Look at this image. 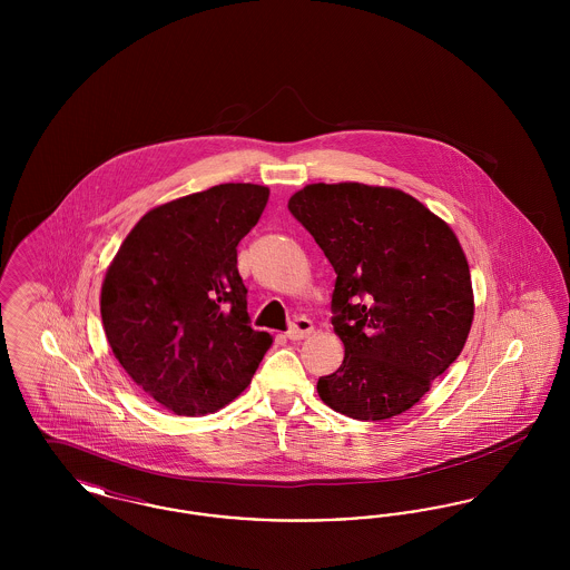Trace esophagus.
Listing matches in <instances>:
<instances>
[{
  "label": "esophagus",
  "mask_w": 570,
  "mask_h": 570,
  "mask_svg": "<svg viewBox=\"0 0 570 570\" xmlns=\"http://www.w3.org/2000/svg\"><path fill=\"white\" fill-rule=\"evenodd\" d=\"M312 331H314L312 321H307V318H295L291 328L286 331V337L295 342V340H303V337H307Z\"/></svg>",
  "instance_id": "34e87169"
}]
</instances>
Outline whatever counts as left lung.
Here are the masks:
<instances>
[{
    "instance_id": "obj_1",
    "label": "left lung",
    "mask_w": 570,
    "mask_h": 570,
    "mask_svg": "<svg viewBox=\"0 0 570 570\" xmlns=\"http://www.w3.org/2000/svg\"><path fill=\"white\" fill-rule=\"evenodd\" d=\"M288 209L337 273L331 323L344 361L318 379L321 400L356 421L406 412L460 356L474 318L455 233L406 191L365 184H312Z\"/></svg>"
}]
</instances>
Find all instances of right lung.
I'll list each match as a JSON object with an SVG mask.
<instances>
[{
    "mask_svg": "<svg viewBox=\"0 0 570 570\" xmlns=\"http://www.w3.org/2000/svg\"><path fill=\"white\" fill-rule=\"evenodd\" d=\"M269 188L219 184L138 219L110 263L100 314L115 358L175 414L233 402L272 346L254 331L237 245L256 226Z\"/></svg>",
    "mask_w": 570,
    "mask_h": 570,
    "instance_id": "right-lung-1",
    "label": "right lung"
}]
</instances>
